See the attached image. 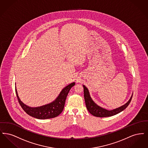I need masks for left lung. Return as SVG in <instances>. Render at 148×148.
Returning <instances> with one entry per match:
<instances>
[{"mask_svg":"<svg viewBox=\"0 0 148 148\" xmlns=\"http://www.w3.org/2000/svg\"><path fill=\"white\" fill-rule=\"evenodd\" d=\"M83 88H84L85 102V104L88 110L92 115L97 117H100V118L112 116L123 111L125 109H126L127 106L130 104L133 97V95H132L130 99L129 100V101L124 105L112 110H108L99 106L97 104H95L91 98L88 88L84 85H83Z\"/></svg>","mask_w":148,"mask_h":148,"instance_id":"8db88e82","label":"left lung"}]
</instances>
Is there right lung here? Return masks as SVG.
<instances>
[{
  "label": "right lung",
  "instance_id": "right-lung-1",
  "mask_svg": "<svg viewBox=\"0 0 148 148\" xmlns=\"http://www.w3.org/2000/svg\"><path fill=\"white\" fill-rule=\"evenodd\" d=\"M75 84L73 82L65 86L60 92L58 97L53 102L38 107H30L24 104L19 98L15 87L16 97L23 109L29 115L39 119H46L58 116L63 110L65 100L71 88Z\"/></svg>",
  "mask_w": 148,
  "mask_h": 148
}]
</instances>
